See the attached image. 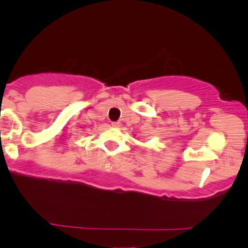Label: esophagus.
Wrapping results in <instances>:
<instances>
[{
    "instance_id": "1",
    "label": "esophagus",
    "mask_w": 248,
    "mask_h": 248,
    "mask_svg": "<svg viewBox=\"0 0 248 248\" xmlns=\"http://www.w3.org/2000/svg\"><path fill=\"white\" fill-rule=\"evenodd\" d=\"M111 125H113V126H115V127H120L121 126V123H120V122H113V123H111Z\"/></svg>"
}]
</instances>
